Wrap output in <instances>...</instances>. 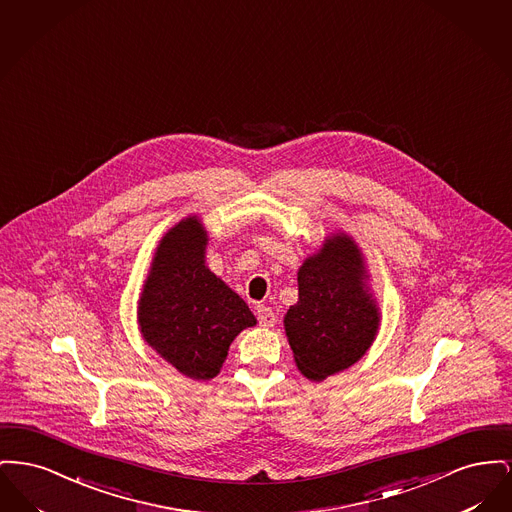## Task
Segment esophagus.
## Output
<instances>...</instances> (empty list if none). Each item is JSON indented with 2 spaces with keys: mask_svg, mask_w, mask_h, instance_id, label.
Returning <instances> with one entry per match:
<instances>
[{
  "mask_svg": "<svg viewBox=\"0 0 512 512\" xmlns=\"http://www.w3.org/2000/svg\"><path fill=\"white\" fill-rule=\"evenodd\" d=\"M256 316H258L260 325H264V327H271L275 323V312L266 304H258L256 306Z\"/></svg>",
  "mask_w": 512,
  "mask_h": 512,
  "instance_id": "esophagus-1",
  "label": "esophagus"
}]
</instances>
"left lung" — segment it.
Here are the masks:
<instances>
[{"instance_id":"obj_1","label":"left lung","mask_w":512,"mask_h":512,"mask_svg":"<svg viewBox=\"0 0 512 512\" xmlns=\"http://www.w3.org/2000/svg\"><path fill=\"white\" fill-rule=\"evenodd\" d=\"M358 244L345 233L325 239L298 269V302L285 314L296 368L322 381L358 362L376 339L379 308L368 289Z\"/></svg>"}]
</instances>
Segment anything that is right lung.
Here are the masks:
<instances>
[{
    "mask_svg": "<svg viewBox=\"0 0 512 512\" xmlns=\"http://www.w3.org/2000/svg\"><path fill=\"white\" fill-rule=\"evenodd\" d=\"M208 233L189 216L156 248L138 300L144 341L190 379L219 374L233 339L256 325L241 296L206 266Z\"/></svg>",
    "mask_w": 512,
    "mask_h": 512,
    "instance_id": "right-lung-1",
    "label": "right lung"
}]
</instances>
